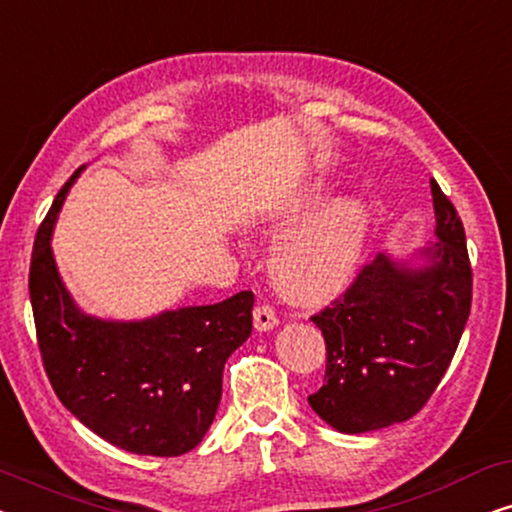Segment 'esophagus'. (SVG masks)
Segmentation results:
<instances>
[{"mask_svg": "<svg viewBox=\"0 0 512 512\" xmlns=\"http://www.w3.org/2000/svg\"><path fill=\"white\" fill-rule=\"evenodd\" d=\"M279 324V319H277V314H275V310H272L270 305H258L256 310H254V326H256V331H261V333H265V331H272V328H275Z\"/></svg>", "mask_w": 512, "mask_h": 512, "instance_id": "34e87169", "label": "esophagus"}]
</instances>
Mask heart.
I'll use <instances>...</instances> for the list:
<instances>
[{"label": "heart", "instance_id": "b5f03b06", "mask_svg": "<svg viewBox=\"0 0 512 512\" xmlns=\"http://www.w3.org/2000/svg\"><path fill=\"white\" fill-rule=\"evenodd\" d=\"M328 193L326 179H310L272 202L263 223L290 226L272 244L270 272L279 289L300 303H324L352 284L370 235V207L361 195Z\"/></svg>", "mask_w": 512, "mask_h": 512}]
</instances>
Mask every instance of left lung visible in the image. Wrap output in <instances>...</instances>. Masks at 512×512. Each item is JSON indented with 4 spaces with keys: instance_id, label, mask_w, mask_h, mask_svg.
<instances>
[{
    "instance_id": "8db88e82",
    "label": "left lung",
    "mask_w": 512,
    "mask_h": 512,
    "mask_svg": "<svg viewBox=\"0 0 512 512\" xmlns=\"http://www.w3.org/2000/svg\"><path fill=\"white\" fill-rule=\"evenodd\" d=\"M438 240L403 258L380 254L312 321L326 340V382L307 396L340 433L417 415L445 375L471 314L473 275L457 209L431 179Z\"/></svg>"
}]
</instances>
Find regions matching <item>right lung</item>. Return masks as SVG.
I'll return each mask as SVG.
<instances>
[{
	"mask_svg": "<svg viewBox=\"0 0 512 512\" xmlns=\"http://www.w3.org/2000/svg\"><path fill=\"white\" fill-rule=\"evenodd\" d=\"M76 170L34 240L30 300L53 391L83 426L132 454L179 457L205 438L223 366L251 335L254 293L177 307L135 321L83 312L62 282L53 228Z\"/></svg>",
	"mask_w": 512,
	"mask_h": 512,
	"instance_id": "add662e5",
	"label": "right lung"
}]
</instances>
